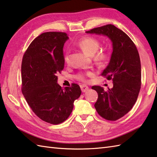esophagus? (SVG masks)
Listing matches in <instances>:
<instances>
[{
  "instance_id": "1",
  "label": "esophagus",
  "mask_w": 157,
  "mask_h": 157,
  "mask_svg": "<svg viewBox=\"0 0 157 157\" xmlns=\"http://www.w3.org/2000/svg\"><path fill=\"white\" fill-rule=\"evenodd\" d=\"M80 88H81V90L82 91V93H84V92L87 91L88 90V87L86 85H81Z\"/></svg>"
}]
</instances>
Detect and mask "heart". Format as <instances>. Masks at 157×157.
I'll list each match as a JSON object with an SVG mask.
<instances>
[{
	"mask_svg": "<svg viewBox=\"0 0 157 157\" xmlns=\"http://www.w3.org/2000/svg\"><path fill=\"white\" fill-rule=\"evenodd\" d=\"M78 45L83 51L86 52L89 55H91L93 60L97 64L101 65L107 60L109 58V52L107 49L102 48L99 50L101 45V42L98 39L91 36H86L81 38L78 41ZM64 61L67 63L69 62V50L68 49L64 51ZM93 75V73L87 72H78L74 75V78L81 82H86L87 78Z\"/></svg>",
	"mask_w": 157,
	"mask_h": 157,
	"instance_id": "obj_1",
	"label": "heart"
}]
</instances>
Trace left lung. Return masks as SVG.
Segmentation results:
<instances>
[{"label": "left lung", "mask_w": 157, "mask_h": 157, "mask_svg": "<svg viewBox=\"0 0 157 157\" xmlns=\"http://www.w3.org/2000/svg\"><path fill=\"white\" fill-rule=\"evenodd\" d=\"M86 33L106 35L112 41L111 59L101 76L112 79L113 88L105 91L99 86H93L92 89L98 93L94 107L99 115L107 121H116L130 111L139 95L142 84L140 55L129 36L112 24Z\"/></svg>", "instance_id": "8db88e82"}]
</instances>
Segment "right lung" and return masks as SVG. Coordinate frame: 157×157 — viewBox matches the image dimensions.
Instances as JSON below:
<instances>
[{
    "label": "right lung",
    "instance_id": "add662e5",
    "mask_svg": "<svg viewBox=\"0 0 157 157\" xmlns=\"http://www.w3.org/2000/svg\"><path fill=\"white\" fill-rule=\"evenodd\" d=\"M68 39L62 32H46L36 37L24 52L21 62V92L36 116L58 124L69 118L73 102L82 93L79 86L63 88L57 84L64 69L63 48Z\"/></svg>",
    "mask_w": 157,
    "mask_h": 157
}]
</instances>
